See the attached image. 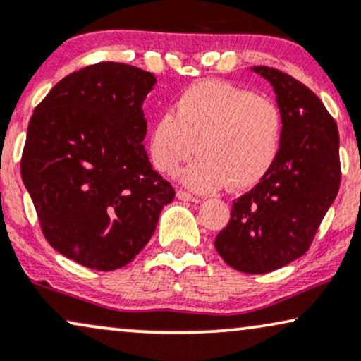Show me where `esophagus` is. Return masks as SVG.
<instances>
[{"label": "esophagus", "mask_w": 361, "mask_h": 361, "mask_svg": "<svg viewBox=\"0 0 361 361\" xmlns=\"http://www.w3.org/2000/svg\"><path fill=\"white\" fill-rule=\"evenodd\" d=\"M176 196H178V200H181V202H191V203H198L200 202L196 196L186 193V191H183V190H178Z\"/></svg>", "instance_id": "34e87169"}]
</instances>
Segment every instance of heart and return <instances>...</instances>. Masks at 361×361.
Segmentation results:
<instances>
[{
	"label": "heart",
	"instance_id": "b5f03b06",
	"mask_svg": "<svg viewBox=\"0 0 361 361\" xmlns=\"http://www.w3.org/2000/svg\"><path fill=\"white\" fill-rule=\"evenodd\" d=\"M283 140V118L271 99L226 81L203 80L181 91L175 115L163 111L148 135L153 166L181 175L188 188L202 193L228 185L241 191L258 185L275 165Z\"/></svg>",
	"mask_w": 361,
	"mask_h": 361
}]
</instances>
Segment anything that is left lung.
<instances>
[{
    "instance_id": "left-lung-1",
    "label": "left lung",
    "mask_w": 361,
    "mask_h": 361,
    "mask_svg": "<svg viewBox=\"0 0 361 361\" xmlns=\"http://www.w3.org/2000/svg\"><path fill=\"white\" fill-rule=\"evenodd\" d=\"M273 86L283 140L268 175L233 202L214 248L235 270L259 275L307 253L340 188L338 128L322 99L293 76L253 66Z\"/></svg>"
}]
</instances>
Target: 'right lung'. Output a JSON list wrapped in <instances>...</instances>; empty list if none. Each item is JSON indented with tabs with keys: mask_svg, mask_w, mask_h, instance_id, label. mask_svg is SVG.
Wrapping results in <instances>:
<instances>
[{
	"mask_svg": "<svg viewBox=\"0 0 361 361\" xmlns=\"http://www.w3.org/2000/svg\"><path fill=\"white\" fill-rule=\"evenodd\" d=\"M153 73L97 63L35 108L21 178L44 238L91 270L125 267L152 238L175 190L149 163L143 103Z\"/></svg>",
	"mask_w": 361,
	"mask_h": 361,
	"instance_id": "right-lung-1",
	"label": "right lung"
}]
</instances>
